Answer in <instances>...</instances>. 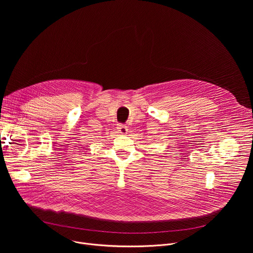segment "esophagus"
<instances>
[{"label": "esophagus", "instance_id": "obj_1", "mask_svg": "<svg viewBox=\"0 0 253 253\" xmlns=\"http://www.w3.org/2000/svg\"><path fill=\"white\" fill-rule=\"evenodd\" d=\"M118 131H119V133H121V134H126L127 132H128V128H127V126L126 125H122V124H120V125H118Z\"/></svg>", "mask_w": 253, "mask_h": 253}]
</instances>
